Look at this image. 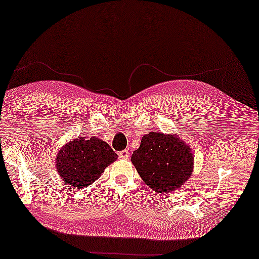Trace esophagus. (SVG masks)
Wrapping results in <instances>:
<instances>
[{"label":"esophagus","mask_w":259,"mask_h":259,"mask_svg":"<svg viewBox=\"0 0 259 259\" xmlns=\"http://www.w3.org/2000/svg\"><path fill=\"white\" fill-rule=\"evenodd\" d=\"M129 156H130V153H129L128 150H122V151L119 152V157L122 158V159H128Z\"/></svg>","instance_id":"obj_1"}]
</instances>
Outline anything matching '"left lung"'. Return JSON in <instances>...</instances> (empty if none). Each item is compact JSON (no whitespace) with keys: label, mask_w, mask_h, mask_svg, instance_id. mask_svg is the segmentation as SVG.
Segmentation results:
<instances>
[{"label":"left lung","mask_w":259,"mask_h":259,"mask_svg":"<svg viewBox=\"0 0 259 259\" xmlns=\"http://www.w3.org/2000/svg\"><path fill=\"white\" fill-rule=\"evenodd\" d=\"M131 162L144 183L159 194L177 190L194 172L191 148L175 134L145 135Z\"/></svg>","instance_id":"obj_1"}]
</instances>
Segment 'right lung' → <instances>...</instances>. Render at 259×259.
I'll use <instances>...</instances> for the list:
<instances>
[{
    "instance_id": "right-lung-1",
    "label": "right lung",
    "mask_w": 259,
    "mask_h": 259,
    "mask_svg": "<svg viewBox=\"0 0 259 259\" xmlns=\"http://www.w3.org/2000/svg\"><path fill=\"white\" fill-rule=\"evenodd\" d=\"M117 158V153L103 140L79 137L60 148L56 167L65 184L82 189L100 178L104 169Z\"/></svg>"
}]
</instances>
